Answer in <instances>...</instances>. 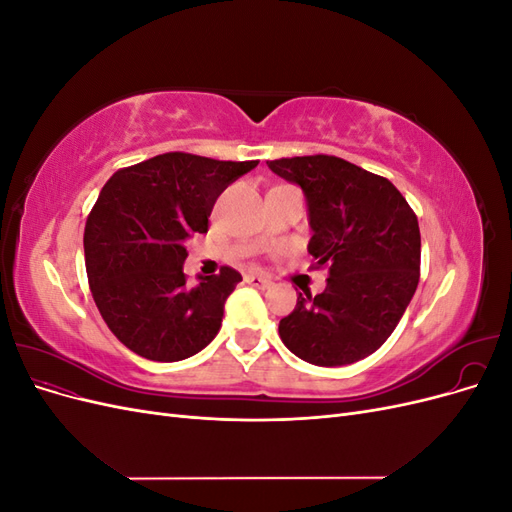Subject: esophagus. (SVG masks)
Returning <instances> with one entry per match:
<instances>
[{"label": "esophagus", "instance_id": "1", "mask_svg": "<svg viewBox=\"0 0 512 512\" xmlns=\"http://www.w3.org/2000/svg\"><path fill=\"white\" fill-rule=\"evenodd\" d=\"M245 282L254 288H260V290L271 288L269 277H262V275H245Z\"/></svg>", "mask_w": 512, "mask_h": 512}]
</instances>
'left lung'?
Wrapping results in <instances>:
<instances>
[{"mask_svg":"<svg viewBox=\"0 0 512 512\" xmlns=\"http://www.w3.org/2000/svg\"><path fill=\"white\" fill-rule=\"evenodd\" d=\"M267 164L301 185L314 230L307 250L316 269H329L324 292H299L280 320L282 342L320 367L361 361L389 339L418 286L416 213L389 179L342 158L316 153Z\"/></svg>","mask_w":512,"mask_h":512,"instance_id":"1","label":"left lung"}]
</instances>
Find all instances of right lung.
<instances>
[{
  "mask_svg": "<svg viewBox=\"0 0 512 512\" xmlns=\"http://www.w3.org/2000/svg\"><path fill=\"white\" fill-rule=\"evenodd\" d=\"M256 166L170 151L119 168L104 183L87 215L85 267L106 327L123 346L175 363L218 335L241 273L222 267L188 286L183 243L209 230L215 200Z\"/></svg>",
  "mask_w": 512,
  "mask_h": 512,
  "instance_id": "right-lung-1",
  "label": "right lung"
}]
</instances>
